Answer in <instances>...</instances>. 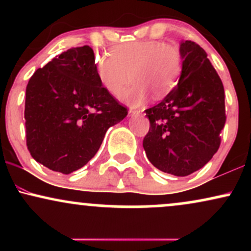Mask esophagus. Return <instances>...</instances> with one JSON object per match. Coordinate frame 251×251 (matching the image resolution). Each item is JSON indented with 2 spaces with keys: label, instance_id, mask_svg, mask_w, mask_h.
Masks as SVG:
<instances>
[{
  "label": "esophagus",
  "instance_id": "34e87169",
  "mask_svg": "<svg viewBox=\"0 0 251 251\" xmlns=\"http://www.w3.org/2000/svg\"><path fill=\"white\" fill-rule=\"evenodd\" d=\"M142 113H143V111H140V109H129V111H128L129 117L139 116V114H142Z\"/></svg>",
  "mask_w": 251,
  "mask_h": 251
}]
</instances>
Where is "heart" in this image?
<instances>
[{
	"mask_svg": "<svg viewBox=\"0 0 251 251\" xmlns=\"http://www.w3.org/2000/svg\"><path fill=\"white\" fill-rule=\"evenodd\" d=\"M94 63L100 83L114 96L129 77L134 80L119 96L122 101L133 107L143 105L150 92L157 99L168 96L178 83L183 70L179 50L154 40L122 43L112 50V55H98Z\"/></svg>",
	"mask_w": 251,
	"mask_h": 251,
	"instance_id": "heart-1",
	"label": "heart"
}]
</instances>
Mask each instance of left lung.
Listing matches in <instances>:
<instances>
[{"label":"left lung","mask_w":251,"mask_h":251,"mask_svg":"<svg viewBox=\"0 0 251 251\" xmlns=\"http://www.w3.org/2000/svg\"><path fill=\"white\" fill-rule=\"evenodd\" d=\"M183 70L177 86L153 107L143 146L153 166L184 177L203 168L221 144L226 124L224 87L208 54L197 43L181 41Z\"/></svg>","instance_id":"obj_1"}]
</instances>
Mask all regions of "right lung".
<instances>
[{"mask_svg": "<svg viewBox=\"0 0 251 251\" xmlns=\"http://www.w3.org/2000/svg\"><path fill=\"white\" fill-rule=\"evenodd\" d=\"M89 46L68 50L39 68L25 88V137L31 157L70 175L86 165L127 108L106 91Z\"/></svg>", "mask_w": 251, "mask_h": 251, "instance_id": "obj_1", "label": "right lung"}]
</instances>
